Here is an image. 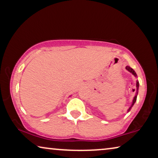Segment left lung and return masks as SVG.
<instances>
[{"label":"left lung","instance_id":"8db88e82","mask_svg":"<svg viewBox=\"0 0 158 158\" xmlns=\"http://www.w3.org/2000/svg\"><path fill=\"white\" fill-rule=\"evenodd\" d=\"M126 69L127 70H128L130 72V73H132L134 76H135V77H137V74H136V73L135 72V70H134V69H132V68H131L130 66H126ZM139 81H137V93H136V95L135 96V98H134V99H133V101H132V105L130 106V107L128 109V110H127V111L129 112L130 110H131V109H132V106L134 105V104L135 103V102H136V100H137V94H138V89H139Z\"/></svg>","mask_w":158,"mask_h":158}]
</instances>
